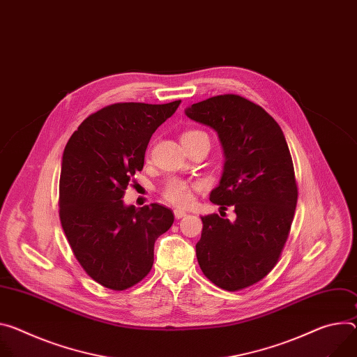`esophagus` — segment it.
I'll list each match as a JSON object with an SVG mask.
<instances>
[{
    "instance_id": "34e87169",
    "label": "esophagus",
    "mask_w": 357,
    "mask_h": 357,
    "mask_svg": "<svg viewBox=\"0 0 357 357\" xmlns=\"http://www.w3.org/2000/svg\"><path fill=\"white\" fill-rule=\"evenodd\" d=\"M174 215H175L176 219H182L183 216H186V212L182 211V209H175V211H174Z\"/></svg>"
}]
</instances>
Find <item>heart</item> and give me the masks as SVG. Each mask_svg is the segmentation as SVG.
<instances>
[{"mask_svg": "<svg viewBox=\"0 0 357 357\" xmlns=\"http://www.w3.org/2000/svg\"><path fill=\"white\" fill-rule=\"evenodd\" d=\"M197 138H208V135L199 129H190V131H186L182 135V142L186 141H192ZM198 189V185L192 183V182H186L183 179H169L164 188H162V198H164L168 204L174 205V206H179V208H185L188 206L192 199H193V192Z\"/></svg>", "mask_w": 357, "mask_h": 357, "instance_id": "b5f03b06", "label": "heart"}]
</instances>
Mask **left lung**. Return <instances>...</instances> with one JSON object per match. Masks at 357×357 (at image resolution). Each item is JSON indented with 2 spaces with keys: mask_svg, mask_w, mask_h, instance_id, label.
I'll use <instances>...</instances> for the list:
<instances>
[{
  "mask_svg": "<svg viewBox=\"0 0 357 357\" xmlns=\"http://www.w3.org/2000/svg\"><path fill=\"white\" fill-rule=\"evenodd\" d=\"M185 112L218 132L225 167L211 202L236 213L235 222L225 212L202 216L198 264L218 287L242 290L275 268L290 234L298 183L289 146L262 107L235 93L212 96Z\"/></svg>",
  "mask_w": 357,
  "mask_h": 357,
  "instance_id": "1",
  "label": "left lung"
}]
</instances>
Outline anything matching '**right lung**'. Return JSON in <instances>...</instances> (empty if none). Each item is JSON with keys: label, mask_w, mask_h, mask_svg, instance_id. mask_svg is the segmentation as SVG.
Instances as JSON below:
<instances>
[{"label": "right lung", "mask_w": 357, "mask_h": 357, "mask_svg": "<svg viewBox=\"0 0 357 357\" xmlns=\"http://www.w3.org/2000/svg\"><path fill=\"white\" fill-rule=\"evenodd\" d=\"M179 104L108 105L84 119L63 149L62 229L86 275L111 290L132 287L151 272L155 241L174 223L165 206L135 209L122 198L144 168L152 134Z\"/></svg>", "instance_id": "right-lung-1"}]
</instances>
